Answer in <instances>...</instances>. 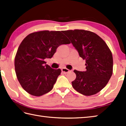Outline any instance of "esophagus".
<instances>
[{
	"label": "esophagus",
	"mask_w": 126,
	"mask_h": 126,
	"mask_svg": "<svg viewBox=\"0 0 126 126\" xmlns=\"http://www.w3.org/2000/svg\"><path fill=\"white\" fill-rule=\"evenodd\" d=\"M61 70H62V72H63L64 74H66V73H68L69 72V70L66 69V68H62V69H61Z\"/></svg>",
	"instance_id": "obj_1"
}]
</instances>
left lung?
<instances>
[{
	"mask_svg": "<svg viewBox=\"0 0 126 126\" xmlns=\"http://www.w3.org/2000/svg\"><path fill=\"white\" fill-rule=\"evenodd\" d=\"M86 61L85 71L75 70L76 75L72 86L84 95H94L106 85L113 74V61L109 47L97 34L89 31H62Z\"/></svg>",
	"mask_w": 126,
	"mask_h": 126,
	"instance_id": "1",
	"label": "left lung"
}]
</instances>
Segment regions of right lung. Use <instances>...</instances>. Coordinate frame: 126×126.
Wrapping results in <instances>:
<instances>
[{"mask_svg": "<svg viewBox=\"0 0 126 126\" xmlns=\"http://www.w3.org/2000/svg\"><path fill=\"white\" fill-rule=\"evenodd\" d=\"M70 43L60 31H38L22 40L14 60L17 80L22 88L32 95L39 96L50 91L61 73L46 64L45 59L51 58L56 49Z\"/></svg>", "mask_w": 126, "mask_h": 126, "instance_id": "right-lung-1", "label": "right lung"}]
</instances>
